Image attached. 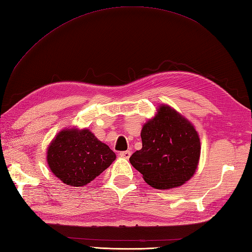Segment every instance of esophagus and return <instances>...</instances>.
I'll use <instances>...</instances> for the list:
<instances>
[{
  "mask_svg": "<svg viewBox=\"0 0 252 252\" xmlns=\"http://www.w3.org/2000/svg\"><path fill=\"white\" fill-rule=\"evenodd\" d=\"M130 155H131L130 151H123V152H120V156H121V158H126V159L129 158Z\"/></svg>",
  "mask_w": 252,
  "mask_h": 252,
  "instance_id": "obj_1",
  "label": "esophagus"
}]
</instances>
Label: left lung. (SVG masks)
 <instances>
[{
	"label": "left lung",
	"mask_w": 252,
	"mask_h": 252,
	"mask_svg": "<svg viewBox=\"0 0 252 252\" xmlns=\"http://www.w3.org/2000/svg\"><path fill=\"white\" fill-rule=\"evenodd\" d=\"M142 149L130 156V164L151 187L166 189L182 186L197 168L200 142L196 130L166 105L141 131Z\"/></svg>",
	"instance_id": "left-lung-1"
}]
</instances>
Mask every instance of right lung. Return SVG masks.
Returning a JSON list of instances; mask_svg holds the SVG:
<instances>
[{
	"mask_svg": "<svg viewBox=\"0 0 252 252\" xmlns=\"http://www.w3.org/2000/svg\"><path fill=\"white\" fill-rule=\"evenodd\" d=\"M115 153L88 129L63 130L50 143V170L66 186L83 187L113 163Z\"/></svg>",
	"mask_w": 252,
	"mask_h": 252,
	"instance_id": "1",
	"label": "right lung"
}]
</instances>
